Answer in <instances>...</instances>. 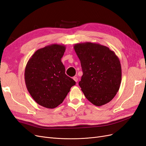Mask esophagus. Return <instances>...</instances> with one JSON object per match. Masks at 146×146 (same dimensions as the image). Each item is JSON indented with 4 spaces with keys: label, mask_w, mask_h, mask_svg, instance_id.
I'll list each match as a JSON object with an SVG mask.
<instances>
[{
    "label": "esophagus",
    "mask_w": 146,
    "mask_h": 146,
    "mask_svg": "<svg viewBox=\"0 0 146 146\" xmlns=\"http://www.w3.org/2000/svg\"><path fill=\"white\" fill-rule=\"evenodd\" d=\"M73 79L74 80V81L75 82H78V78L76 77V76H74V77H73Z\"/></svg>",
    "instance_id": "1"
}]
</instances>
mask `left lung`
Instances as JSON below:
<instances>
[{
	"instance_id": "left-lung-1",
	"label": "left lung",
	"mask_w": 146,
	"mask_h": 146,
	"mask_svg": "<svg viewBox=\"0 0 146 146\" xmlns=\"http://www.w3.org/2000/svg\"><path fill=\"white\" fill-rule=\"evenodd\" d=\"M83 72L79 85L91 104L100 106L112 100L119 90L121 67L119 58L109 47L85 42L74 44Z\"/></svg>"
}]
</instances>
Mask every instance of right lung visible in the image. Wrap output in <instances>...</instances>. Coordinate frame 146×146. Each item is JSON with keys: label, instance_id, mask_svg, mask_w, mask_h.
Wrapping results in <instances>:
<instances>
[{"label": "right lung", "instance_id": "add662e5", "mask_svg": "<svg viewBox=\"0 0 146 146\" xmlns=\"http://www.w3.org/2000/svg\"><path fill=\"white\" fill-rule=\"evenodd\" d=\"M63 44H52L37 50L27 62L25 70L26 88L36 103L53 109L62 103L76 82L65 73L61 58Z\"/></svg>", "mask_w": 146, "mask_h": 146}]
</instances>
